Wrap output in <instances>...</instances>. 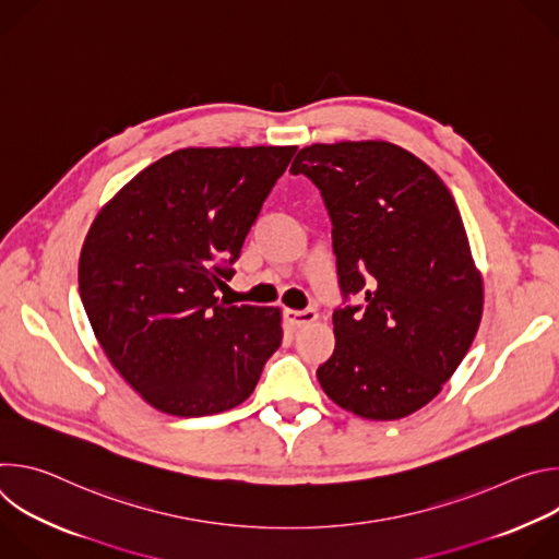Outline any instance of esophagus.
Masks as SVG:
<instances>
[{"instance_id":"esophagus-1","label":"esophagus","mask_w":559,"mask_h":559,"mask_svg":"<svg viewBox=\"0 0 559 559\" xmlns=\"http://www.w3.org/2000/svg\"><path fill=\"white\" fill-rule=\"evenodd\" d=\"M285 318L292 328H305L316 321L318 313L316 309H285Z\"/></svg>"}]
</instances>
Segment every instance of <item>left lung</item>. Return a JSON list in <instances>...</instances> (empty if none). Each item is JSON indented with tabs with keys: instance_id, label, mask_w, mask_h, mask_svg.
<instances>
[{
	"instance_id": "8db88e82",
	"label": "left lung",
	"mask_w": 559,
	"mask_h": 559,
	"mask_svg": "<svg viewBox=\"0 0 559 559\" xmlns=\"http://www.w3.org/2000/svg\"><path fill=\"white\" fill-rule=\"evenodd\" d=\"M321 190L338 283L336 347L316 376L332 401L367 420L405 418L440 393L483 318L457 205L418 156L389 141L302 147L289 168Z\"/></svg>"
}]
</instances>
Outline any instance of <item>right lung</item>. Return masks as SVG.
I'll return each mask as SVG.
<instances>
[{
  "label": "right lung",
  "mask_w": 559,
  "mask_h": 559,
  "mask_svg": "<svg viewBox=\"0 0 559 559\" xmlns=\"http://www.w3.org/2000/svg\"><path fill=\"white\" fill-rule=\"evenodd\" d=\"M296 145L183 147L141 170L97 214L79 294L121 378L154 409L197 418L248 401L281 347V309L216 289Z\"/></svg>",
  "instance_id": "obj_1"
}]
</instances>
